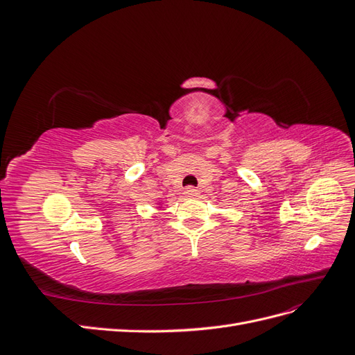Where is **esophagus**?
Instances as JSON below:
<instances>
[{"mask_svg": "<svg viewBox=\"0 0 355 355\" xmlns=\"http://www.w3.org/2000/svg\"><path fill=\"white\" fill-rule=\"evenodd\" d=\"M184 194H185L187 197H189V198H194V197L198 196V189H196V188H187V189L184 191Z\"/></svg>", "mask_w": 355, "mask_h": 355, "instance_id": "1", "label": "esophagus"}]
</instances>
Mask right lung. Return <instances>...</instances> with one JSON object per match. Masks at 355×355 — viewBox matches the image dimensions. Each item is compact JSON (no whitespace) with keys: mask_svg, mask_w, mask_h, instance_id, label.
Returning <instances> with one entry per match:
<instances>
[{"mask_svg":"<svg viewBox=\"0 0 355 355\" xmlns=\"http://www.w3.org/2000/svg\"><path fill=\"white\" fill-rule=\"evenodd\" d=\"M157 204H158V206H159V207H161V202H157Z\"/></svg>","mask_w":355,"mask_h":355,"instance_id":"1","label":"right lung"}]
</instances>
